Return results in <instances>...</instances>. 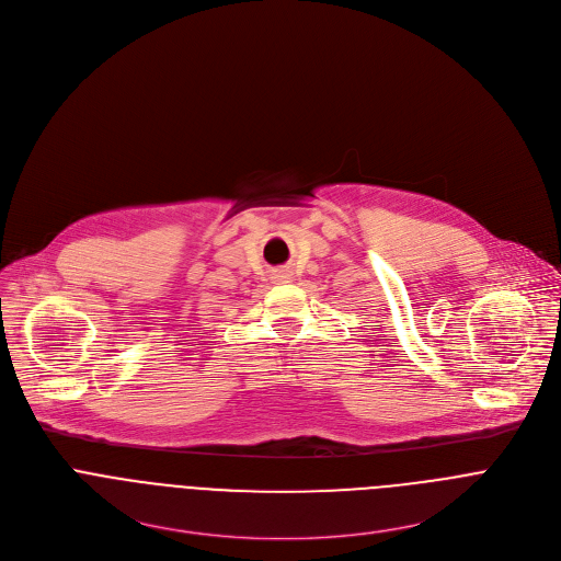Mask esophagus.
<instances>
[{"label":"esophagus","mask_w":561,"mask_h":561,"mask_svg":"<svg viewBox=\"0 0 561 561\" xmlns=\"http://www.w3.org/2000/svg\"><path fill=\"white\" fill-rule=\"evenodd\" d=\"M290 275L286 273V271H279V273H275V282H286Z\"/></svg>","instance_id":"1"}]
</instances>
